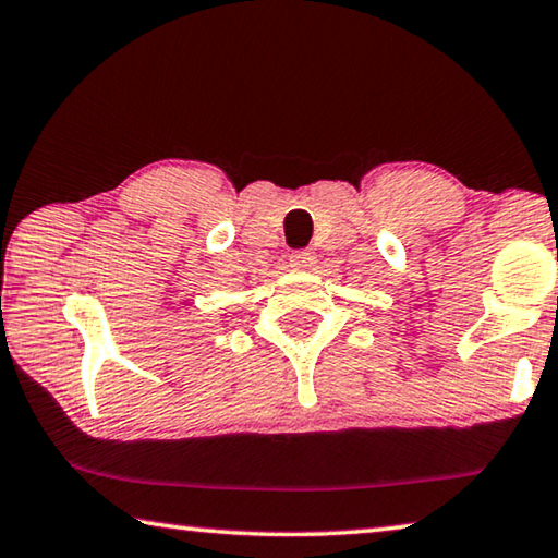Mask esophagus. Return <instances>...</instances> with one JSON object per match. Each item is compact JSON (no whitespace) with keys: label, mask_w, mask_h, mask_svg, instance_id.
Returning <instances> with one entry per match:
<instances>
[{"label":"esophagus","mask_w":558,"mask_h":558,"mask_svg":"<svg viewBox=\"0 0 558 558\" xmlns=\"http://www.w3.org/2000/svg\"><path fill=\"white\" fill-rule=\"evenodd\" d=\"M315 260H317V255L313 251H295V253H290V265H293V268H298V270H311L313 265H315Z\"/></svg>","instance_id":"34e87169"}]
</instances>
